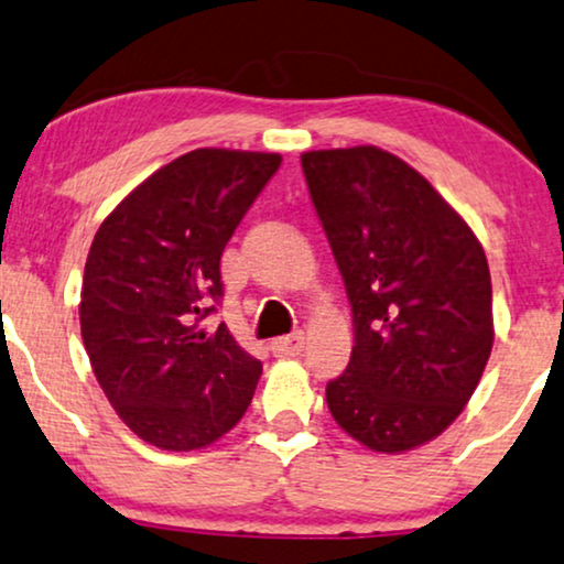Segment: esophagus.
<instances>
[{
  "label": "esophagus",
  "instance_id": "34e87169",
  "mask_svg": "<svg viewBox=\"0 0 564 564\" xmlns=\"http://www.w3.org/2000/svg\"><path fill=\"white\" fill-rule=\"evenodd\" d=\"M304 348V333L296 330L286 335V338H275L273 344H270V351H273L275 356H296L302 354Z\"/></svg>",
  "mask_w": 564,
  "mask_h": 564
}]
</instances>
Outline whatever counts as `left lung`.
Listing matches in <instances>:
<instances>
[{
  "label": "left lung",
  "mask_w": 564,
  "mask_h": 564,
  "mask_svg": "<svg viewBox=\"0 0 564 564\" xmlns=\"http://www.w3.org/2000/svg\"><path fill=\"white\" fill-rule=\"evenodd\" d=\"M302 169L354 317L351 361L327 382V409L361 445L411 451L455 422L489 361L487 254L393 153L312 151Z\"/></svg>",
  "instance_id": "1"
}]
</instances>
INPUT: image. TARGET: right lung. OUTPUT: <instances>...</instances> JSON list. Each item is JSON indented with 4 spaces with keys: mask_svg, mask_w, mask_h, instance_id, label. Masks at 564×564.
<instances>
[{
    "mask_svg": "<svg viewBox=\"0 0 564 564\" xmlns=\"http://www.w3.org/2000/svg\"><path fill=\"white\" fill-rule=\"evenodd\" d=\"M281 166L278 153L199 148L148 176L93 239L80 330L119 419L161 451L224 437L252 403L262 365L226 325L220 254Z\"/></svg>",
    "mask_w": 564,
    "mask_h": 564,
    "instance_id": "1",
    "label": "right lung"
}]
</instances>
